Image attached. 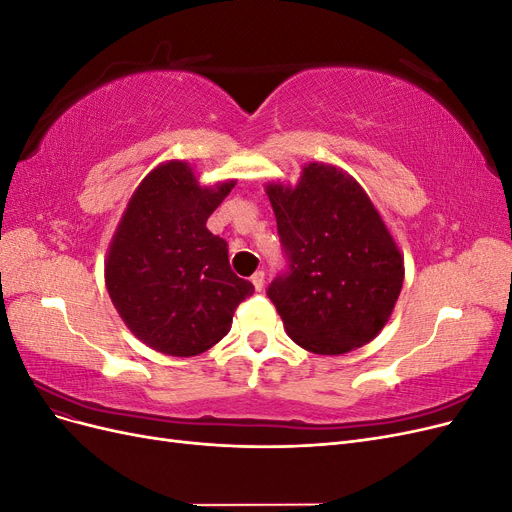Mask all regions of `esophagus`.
<instances>
[{
	"mask_svg": "<svg viewBox=\"0 0 512 512\" xmlns=\"http://www.w3.org/2000/svg\"><path fill=\"white\" fill-rule=\"evenodd\" d=\"M252 284H254V288L260 292L262 288H265V271H256L254 275H252Z\"/></svg>",
	"mask_w": 512,
	"mask_h": 512,
	"instance_id": "obj_1",
	"label": "esophagus"
}]
</instances>
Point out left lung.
Wrapping results in <instances>:
<instances>
[{
    "label": "left lung",
    "mask_w": 512,
    "mask_h": 512,
    "mask_svg": "<svg viewBox=\"0 0 512 512\" xmlns=\"http://www.w3.org/2000/svg\"><path fill=\"white\" fill-rule=\"evenodd\" d=\"M290 271L267 294L294 344L346 354L389 322L404 286V254L361 183L309 162L299 181L265 185Z\"/></svg>",
    "instance_id": "left-lung-1"
}]
</instances>
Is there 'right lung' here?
<instances>
[{
	"label": "right lung",
	"instance_id": "add662e5",
	"mask_svg": "<svg viewBox=\"0 0 512 512\" xmlns=\"http://www.w3.org/2000/svg\"><path fill=\"white\" fill-rule=\"evenodd\" d=\"M235 179L203 185L185 160L136 185L104 260V282L126 327L153 350L196 356L228 335L254 286L232 273L226 241L207 228Z\"/></svg>",
	"mask_w": 512,
	"mask_h": 512
}]
</instances>
